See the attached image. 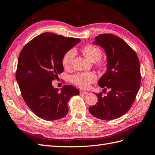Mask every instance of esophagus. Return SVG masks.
Masks as SVG:
<instances>
[{
	"label": "esophagus",
	"mask_w": 155,
	"mask_h": 155,
	"mask_svg": "<svg viewBox=\"0 0 155 155\" xmlns=\"http://www.w3.org/2000/svg\"><path fill=\"white\" fill-rule=\"evenodd\" d=\"M79 93H80L81 94H88L87 92L83 91H79Z\"/></svg>",
	"instance_id": "34e87169"
}]
</instances>
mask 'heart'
<instances>
[{"mask_svg": "<svg viewBox=\"0 0 155 155\" xmlns=\"http://www.w3.org/2000/svg\"><path fill=\"white\" fill-rule=\"evenodd\" d=\"M81 51L85 57L92 62H94L96 66L100 69H104L106 67L105 61L101 58L102 55L101 50L97 46L87 45L81 48ZM75 57V51L70 49L65 51L61 59V63L65 68L71 66ZM71 82L77 87L81 88H86L90 83L96 81L97 79L96 74L92 72H78L75 74L70 78Z\"/></svg>", "mask_w": 155, "mask_h": 155, "instance_id": "heart-1", "label": "heart"}]
</instances>
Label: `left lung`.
I'll return each instance as SVG.
<instances>
[{"label":"left lung","mask_w":155,"mask_h":155,"mask_svg":"<svg viewBox=\"0 0 155 155\" xmlns=\"http://www.w3.org/2000/svg\"><path fill=\"white\" fill-rule=\"evenodd\" d=\"M94 43L102 46L107 55V71L98 81L106 96L97 94L96 104L88 108L96 118L111 120L127 112L137 97L141 81L139 59L134 50L119 37L111 34L95 37Z\"/></svg>","instance_id":"left-lung-1"}]
</instances>
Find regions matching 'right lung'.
I'll return each instance as SVG.
<instances>
[{
	"label": "right lung",
	"instance_id": "obj_1",
	"mask_svg": "<svg viewBox=\"0 0 155 155\" xmlns=\"http://www.w3.org/2000/svg\"><path fill=\"white\" fill-rule=\"evenodd\" d=\"M80 41L46 32L34 37L22 49L16 79L23 100L39 118L47 121L63 118L68 113L70 98L79 94L72 85H64L59 92L51 82L63 72V55Z\"/></svg>",
	"mask_w": 155,
	"mask_h": 155
}]
</instances>
